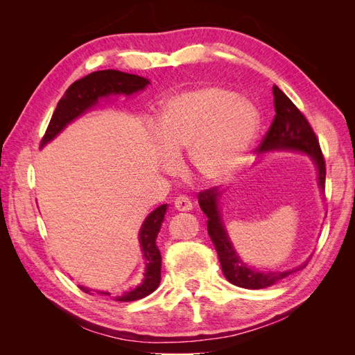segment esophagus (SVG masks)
I'll list each match as a JSON object with an SVG mask.
<instances>
[{
  "label": "esophagus",
  "mask_w": 355,
  "mask_h": 355,
  "mask_svg": "<svg viewBox=\"0 0 355 355\" xmlns=\"http://www.w3.org/2000/svg\"><path fill=\"white\" fill-rule=\"evenodd\" d=\"M175 209L178 211H187L192 209V202L187 196H179L175 200Z\"/></svg>",
  "instance_id": "34e87169"
}]
</instances>
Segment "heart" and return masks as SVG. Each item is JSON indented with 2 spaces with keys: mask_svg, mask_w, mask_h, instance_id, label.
I'll list each match as a JSON object with an SVG mask.
<instances>
[{
  "mask_svg": "<svg viewBox=\"0 0 355 355\" xmlns=\"http://www.w3.org/2000/svg\"><path fill=\"white\" fill-rule=\"evenodd\" d=\"M257 118L232 92L206 87L179 94L158 111L155 132L171 155L188 151L194 175L218 184L237 170L256 135ZM173 167V159H167Z\"/></svg>",
  "mask_w": 355,
  "mask_h": 355,
  "instance_id": "obj_1",
  "label": "heart"
}]
</instances>
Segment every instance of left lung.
Wrapping results in <instances>:
<instances>
[{
  "label": "left lung",
  "mask_w": 355,
  "mask_h": 355,
  "mask_svg": "<svg viewBox=\"0 0 355 355\" xmlns=\"http://www.w3.org/2000/svg\"><path fill=\"white\" fill-rule=\"evenodd\" d=\"M272 94L275 115L259 145V151L265 153L272 151V149H292V151H302L309 154L318 170V185L321 191H324L326 161L313 127L308 123L305 115L297 110V106L277 85L272 87ZM219 197L220 191L216 187H213L200 192L198 202L201 210L209 219L207 231L214 244V249L218 252L223 275L227 277L230 283L243 288H265L306 266L305 263L296 268V270L286 272H259L247 268L240 261L237 253H235L228 239V234L225 231L220 220L218 210Z\"/></svg>",
  "instance_id": "left-lung-1"
}]
</instances>
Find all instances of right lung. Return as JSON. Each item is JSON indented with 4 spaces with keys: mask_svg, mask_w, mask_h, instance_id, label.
Wrapping results in <instances>:
<instances>
[{
    "mask_svg": "<svg viewBox=\"0 0 355 355\" xmlns=\"http://www.w3.org/2000/svg\"><path fill=\"white\" fill-rule=\"evenodd\" d=\"M149 81L144 77L133 73H125L115 69L96 71L89 73L78 81L72 83L62 99L58 102L55 112L51 115L47 130L41 139L40 148L50 142L53 137H56L63 128H65L72 120L80 116L83 112L92 108L93 105L98 103L99 98H105L110 94H132L139 90H144ZM167 210L166 204L157 207L154 211L148 214L145 219L141 232H139V243H141L144 257L146 261V270L144 274V282L135 287L130 292L124 295L115 296V300L120 302H132V300L142 299L151 295L158 287L161 280V254L155 244L157 235L159 232L161 223L164 220V213ZM83 292L89 293L90 290L81 287ZM101 295H108L106 292H99Z\"/></svg>",
    "mask_w": 355,
    "mask_h": 355,
    "instance_id": "1",
    "label": "right lung"
}]
</instances>
